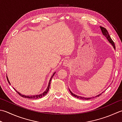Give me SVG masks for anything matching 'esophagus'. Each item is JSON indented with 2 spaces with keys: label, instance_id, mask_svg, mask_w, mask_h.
<instances>
[{
  "label": "esophagus",
  "instance_id": "obj_1",
  "mask_svg": "<svg viewBox=\"0 0 122 122\" xmlns=\"http://www.w3.org/2000/svg\"><path fill=\"white\" fill-rule=\"evenodd\" d=\"M70 64V61L69 60H65L63 62V65L66 66H68Z\"/></svg>",
  "mask_w": 122,
  "mask_h": 122
}]
</instances>
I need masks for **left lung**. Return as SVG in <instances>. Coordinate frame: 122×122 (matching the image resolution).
<instances>
[{
	"label": "left lung",
	"mask_w": 122,
	"mask_h": 122,
	"mask_svg": "<svg viewBox=\"0 0 122 122\" xmlns=\"http://www.w3.org/2000/svg\"><path fill=\"white\" fill-rule=\"evenodd\" d=\"M100 28H101V30H102V35H104L106 37V39H107V40L108 41V42L112 44V46H113V47H114V49L115 50V44H114V42L113 41V40H112V39H111V37H110V36H109V34H108V32H107V30L106 29V28H105L104 27H102V26H100ZM69 91H70V93H71V94L73 96H75V97H77V98H79V99H87V100H88V99H92V98H95V97H99L100 95H102V92H102V93H101V94H99V95H97L96 96H95V97H89V98H86V97H81V96H77V95H75V94H74L73 93H72V92H71L70 90V89H69Z\"/></svg>",
	"instance_id": "left-lung-1"
}]
</instances>
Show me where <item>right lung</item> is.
Masks as SVG:
<instances>
[{"instance_id": "add662e5", "label": "right lung", "mask_w": 122, "mask_h": 122, "mask_svg": "<svg viewBox=\"0 0 122 122\" xmlns=\"http://www.w3.org/2000/svg\"><path fill=\"white\" fill-rule=\"evenodd\" d=\"M55 73H56V72H55L53 73V75L51 76V78H50V81H49V84H48V86H47V88H46V89L43 92H42V93H41V94H40L35 95H30V96H29V95H26H26L21 94L20 92H18L17 91V90L15 89V88H14V89H15V90H16V92H17L18 94L20 95V96H21V97H23L27 98H30V99H39V98H41L42 97H44V96H45V95H46L47 94V92H48L49 90V88H50V84H51V80H52V77H53V76H54V75H55ZM7 80H8V83H9V85H11L10 82H9V80H8V77H7Z\"/></svg>"}]
</instances>
